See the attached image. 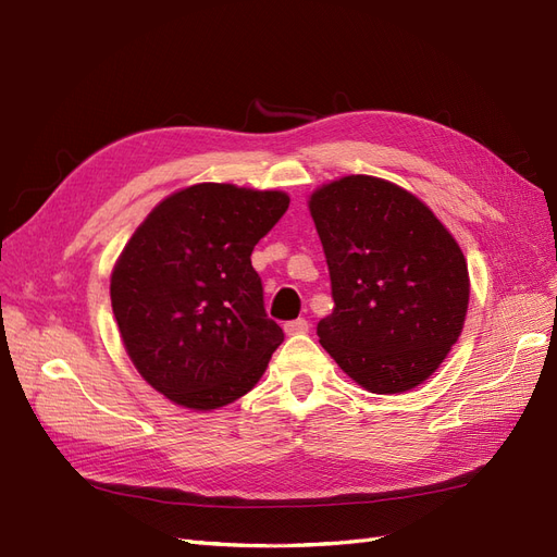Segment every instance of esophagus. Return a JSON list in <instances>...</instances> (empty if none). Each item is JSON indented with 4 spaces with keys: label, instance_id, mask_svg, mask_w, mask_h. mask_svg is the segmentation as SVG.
I'll use <instances>...</instances> for the list:
<instances>
[{
    "label": "esophagus",
    "instance_id": "34e87169",
    "mask_svg": "<svg viewBox=\"0 0 557 557\" xmlns=\"http://www.w3.org/2000/svg\"><path fill=\"white\" fill-rule=\"evenodd\" d=\"M283 330H285V334H305V332H309V323L305 318H297V320H290V323H285Z\"/></svg>",
    "mask_w": 557,
    "mask_h": 557
}]
</instances>
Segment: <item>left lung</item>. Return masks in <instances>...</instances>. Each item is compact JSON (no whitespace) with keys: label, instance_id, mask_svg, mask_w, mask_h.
I'll use <instances>...</instances> for the list:
<instances>
[{"label":"left lung","instance_id":"obj_1","mask_svg":"<svg viewBox=\"0 0 557 557\" xmlns=\"http://www.w3.org/2000/svg\"><path fill=\"white\" fill-rule=\"evenodd\" d=\"M309 211L334 299L318 323L320 346L369 393H407L428 381L467 315L458 242L416 195L376 176L325 183Z\"/></svg>","mask_w":557,"mask_h":557}]
</instances>
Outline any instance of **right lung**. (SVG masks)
I'll list each match as a JSON object with an SVG mask.
<instances>
[{"instance_id": "add662e5", "label": "right lung", "mask_w": 557, "mask_h": 557, "mask_svg": "<svg viewBox=\"0 0 557 557\" xmlns=\"http://www.w3.org/2000/svg\"><path fill=\"white\" fill-rule=\"evenodd\" d=\"M288 205L281 190L197 183L162 199L117 258L111 307L127 356L178 407L244 397L281 346L250 252Z\"/></svg>"}]
</instances>
